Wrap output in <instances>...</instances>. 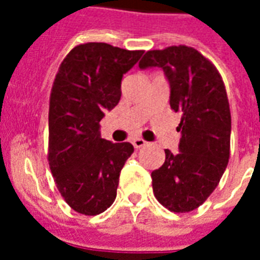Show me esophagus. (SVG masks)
I'll return each instance as SVG.
<instances>
[{
    "instance_id": "1",
    "label": "esophagus",
    "mask_w": 260,
    "mask_h": 260,
    "mask_svg": "<svg viewBox=\"0 0 260 260\" xmlns=\"http://www.w3.org/2000/svg\"><path fill=\"white\" fill-rule=\"evenodd\" d=\"M132 144H134L135 148H142L147 144V142H144L143 139L140 138H136V139H132Z\"/></svg>"
}]
</instances>
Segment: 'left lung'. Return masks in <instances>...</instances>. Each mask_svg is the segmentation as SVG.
<instances>
[{"instance_id": "obj_1", "label": "left lung", "mask_w": 260, "mask_h": 260, "mask_svg": "<svg viewBox=\"0 0 260 260\" xmlns=\"http://www.w3.org/2000/svg\"><path fill=\"white\" fill-rule=\"evenodd\" d=\"M140 70L160 67L170 85V106L181 112L178 154L165 150L166 160L151 173L156 200L185 213L205 202L220 182L230 159L231 112L217 69L186 46L148 51Z\"/></svg>"}]
</instances>
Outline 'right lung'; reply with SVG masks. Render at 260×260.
Segmentation results:
<instances>
[{
  "instance_id": "add662e5",
  "label": "right lung",
  "mask_w": 260,
  "mask_h": 260,
  "mask_svg": "<svg viewBox=\"0 0 260 260\" xmlns=\"http://www.w3.org/2000/svg\"><path fill=\"white\" fill-rule=\"evenodd\" d=\"M144 51L86 43L62 62L50 98L48 162L58 190L78 213L95 216L116 200L131 143L101 138L100 121L121 97L122 75Z\"/></svg>"
}]
</instances>
